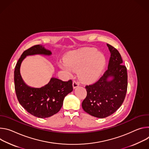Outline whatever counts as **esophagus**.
Masks as SVG:
<instances>
[{
    "instance_id": "34e87169",
    "label": "esophagus",
    "mask_w": 149,
    "mask_h": 149,
    "mask_svg": "<svg viewBox=\"0 0 149 149\" xmlns=\"http://www.w3.org/2000/svg\"><path fill=\"white\" fill-rule=\"evenodd\" d=\"M79 86V82L76 81V80H73V88H76L77 87H78Z\"/></svg>"
}]
</instances>
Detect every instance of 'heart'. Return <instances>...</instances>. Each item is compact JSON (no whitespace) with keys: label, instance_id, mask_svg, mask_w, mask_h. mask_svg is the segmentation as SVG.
<instances>
[{"label":"heart","instance_id":"1","mask_svg":"<svg viewBox=\"0 0 149 149\" xmlns=\"http://www.w3.org/2000/svg\"><path fill=\"white\" fill-rule=\"evenodd\" d=\"M97 52V49L94 48L82 49L69 54L65 60V63L72 71L79 72L80 80L85 82L92 81L100 75L106 63L104 55ZM67 65L61 64L60 67L69 72L70 69Z\"/></svg>","mask_w":149,"mask_h":149}]
</instances>
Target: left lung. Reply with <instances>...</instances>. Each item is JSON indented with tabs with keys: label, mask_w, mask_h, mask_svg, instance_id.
<instances>
[{
	"label": "left lung",
	"mask_w": 149,
	"mask_h": 149,
	"mask_svg": "<svg viewBox=\"0 0 149 149\" xmlns=\"http://www.w3.org/2000/svg\"><path fill=\"white\" fill-rule=\"evenodd\" d=\"M111 53L108 69L95 83L86 85V98L82 102L84 110L93 117L104 118L113 113L123 104L127 91V68L123 64L117 49L107 44ZM109 77L113 79H107Z\"/></svg>",
	"instance_id": "1"
}]
</instances>
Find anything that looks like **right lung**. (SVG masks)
<instances>
[{
    "label": "right lung",
    "instance_id": "obj_1",
    "mask_svg": "<svg viewBox=\"0 0 149 149\" xmlns=\"http://www.w3.org/2000/svg\"><path fill=\"white\" fill-rule=\"evenodd\" d=\"M41 54L50 55L51 52L40 45L32 46L22 54L14 71L15 90L22 107L29 113L41 118L49 117L61 109L65 96L73 91L72 80L63 81L52 77L49 83L40 88L26 86L20 74V66L26 56Z\"/></svg>",
    "mask_w": 149,
    "mask_h": 149
}]
</instances>
